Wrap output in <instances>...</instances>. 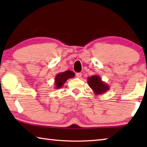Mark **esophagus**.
<instances>
[{"label": "esophagus", "mask_w": 147, "mask_h": 147, "mask_svg": "<svg viewBox=\"0 0 147 147\" xmlns=\"http://www.w3.org/2000/svg\"><path fill=\"white\" fill-rule=\"evenodd\" d=\"M76 76L77 77V78H81V77H82V73H77L76 74Z\"/></svg>", "instance_id": "1"}]
</instances>
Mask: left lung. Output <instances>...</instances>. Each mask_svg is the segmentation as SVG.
<instances>
[{
    "label": "left lung",
    "mask_w": 147,
    "mask_h": 147,
    "mask_svg": "<svg viewBox=\"0 0 147 147\" xmlns=\"http://www.w3.org/2000/svg\"><path fill=\"white\" fill-rule=\"evenodd\" d=\"M88 83L95 94L105 93L109 89V86L102 80L98 75H93L88 78Z\"/></svg>",
    "instance_id": "1"
}]
</instances>
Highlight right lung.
Wrapping results in <instances>:
<instances>
[{
	"mask_svg": "<svg viewBox=\"0 0 147 147\" xmlns=\"http://www.w3.org/2000/svg\"><path fill=\"white\" fill-rule=\"evenodd\" d=\"M74 76H75V74L74 72L69 70L57 74L54 79V84H55L54 88L55 89L61 88L68 79L73 78Z\"/></svg>",
	"mask_w": 147,
	"mask_h": 147,
	"instance_id": "right-lung-1",
	"label": "right lung"
}]
</instances>
